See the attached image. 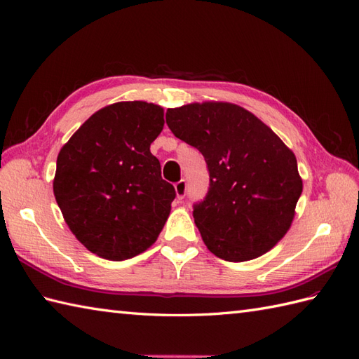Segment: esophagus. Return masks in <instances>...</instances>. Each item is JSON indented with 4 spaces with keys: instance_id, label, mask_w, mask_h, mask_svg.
I'll return each mask as SVG.
<instances>
[{
    "instance_id": "esophagus-1",
    "label": "esophagus",
    "mask_w": 359,
    "mask_h": 359,
    "mask_svg": "<svg viewBox=\"0 0 359 359\" xmlns=\"http://www.w3.org/2000/svg\"><path fill=\"white\" fill-rule=\"evenodd\" d=\"M175 191H177V198L178 199H184L186 198V191H187V184L184 180H180L178 182H175Z\"/></svg>"
}]
</instances>
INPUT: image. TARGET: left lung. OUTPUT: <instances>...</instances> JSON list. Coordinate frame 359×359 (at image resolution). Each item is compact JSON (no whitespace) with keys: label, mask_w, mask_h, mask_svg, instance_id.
Returning a JSON list of instances; mask_svg holds the SVG:
<instances>
[{"label":"left lung","mask_w":359,"mask_h":359,"mask_svg":"<svg viewBox=\"0 0 359 359\" xmlns=\"http://www.w3.org/2000/svg\"><path fill=\"white\" fill-rule=\"evenodd\" d=\"M166 124L198 148L210 173L193 217L205 245L227 262L269 252L289 231L302 193L295 154L252 112L232 103L168 109Z\"/></svg>","instance_id":"1"}]
</instances>
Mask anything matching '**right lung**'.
<instances>
[{
  "mask_svg": "<svg viewBox=\"0 0 359 359\" xmlns=\"http://www.w3.org/2000/svg\"><path fill=\"white\" fill-rule=\"evenodd\" d=\"M163 109L119 102L97 111L60 151L53 194L70 231L103 259L126 260L153 245L177 193L149 145Z\"/></svg>",
  "mask_w": 359,
  "mask_h": 359,
  "instance_id": "obj_1",
  "label": "right lung"
}]
</instances>
